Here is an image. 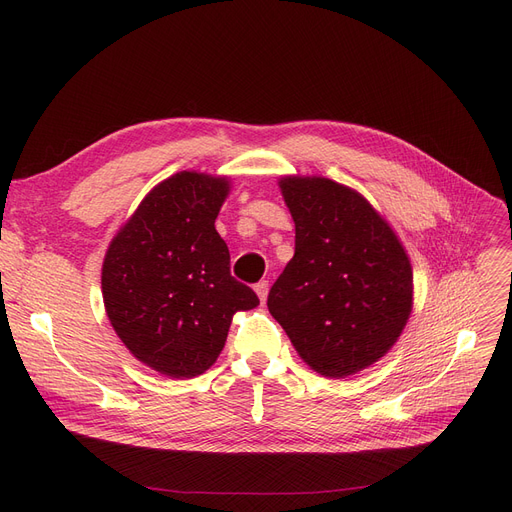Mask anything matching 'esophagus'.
Masks as SVG:
<instances>
[{
    "label": "esophagus",
    "mask_w": 512,
    "mask_h": 512,
    "mask_svg": "<svg viewBox=\"0 0 512 512\" xmlns=\"http://www.w3.org/2000/svg\"><path fill=\"white\" fill-rule=\"evenodd\" d=\"M267 290H270V284H267V280H261V282L255 284V292H257V297L261 299V303H265V299H267Z\"/></svg>",
    "instance_id": "1"
}]
</instances>
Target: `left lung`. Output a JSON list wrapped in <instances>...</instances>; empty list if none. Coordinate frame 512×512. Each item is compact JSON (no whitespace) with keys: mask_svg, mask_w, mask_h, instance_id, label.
I'll return each mask as SVG.
<instances>
[{"mask_svg":"<svg viewBox=\"0 0 512 512\" xmlns=\"http://www.w3.org/2000/svg\"><path fill=\"white\" fill-rule=\"evenodd\" d=\"M297 240L267 309L301 359L344 378L382 359L411 315L413 270L392 228L328 178L280 180Z\"/></svg>","mask_w":512,"mask_h":512,"instance_id":"1","label":"left lung"}]
</instances>
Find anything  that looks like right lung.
Instances as JSON below:
<instances>
[{
	"instance_id": "right-lung-1",
	"label": "right lung",
	"mask_w": 512,
	"mask_h": 512,
	"mask_svg": "<svg viewBox=\"0 0 512 512\" xmlns=\"http://www.w3.org/2000/svg\"><path fill=\"white\" fill-rule=\"evenodd\" d=\"M228 180L178 172L157 184L107 249L101 288L128 351L170 378H195L222 353L232 315L259 305L230 274L215 230Z\"/></svg>"
}]
</instances>
